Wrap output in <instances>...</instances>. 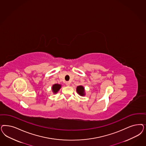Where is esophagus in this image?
I'll use <instances>...</instances> for the list:
<instances>
[{
    "mask_svg": "<svg viewBox=\"0 0 146 146\" xmlns=\"http://www.w3.org/2000/svg\"><path fill=\"white\" fill-rule=\"evenodd\" d=\"M66 85L67 86H69L70 84V83L69 82H66Z\"/></svg>",
    "mask_w": 146,
    "mask_h": 146,
    "instance_id": "esophagus-1",
    "label": "esophagus"
}]
</instances>
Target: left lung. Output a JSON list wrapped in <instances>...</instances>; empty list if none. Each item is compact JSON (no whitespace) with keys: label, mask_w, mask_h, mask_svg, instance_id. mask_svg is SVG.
Listing matches in <instances>:
<instances>
[{"label":"left lung","mask_w":146,"mask_h":146,"mask_svg":"<svg viewBox=\"0 0 146 146\" xmlns=\"http://www.w3.org/2000/svg\"><path fill=\"white\" fill-rule=\"evenodd\" d=\"M76 90L78 94L80 96H84V88L82 86H78Z\"/></svg>","instance_id":"obj_1"}]
</instances>
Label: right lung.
Returning <instances> with one entry per match:
<instances>
[{
    "mask_svg": "<svg viewBox=\"0 0 146 146\" xmlns=\"http://www.w3.org/2000/svg\"><path fill=\"white\" fill-rule=\"evenodd\" d=\"M61 88V85L60 84H55L54 85L52 86V91L54 94H56L58 91L60 89V88Z\"/></svg>",
    "mask_w": 146,
    "mask_h": 146,
    "instance_id": "obj_1",
    "label": "right lung"
}]
</instances>
